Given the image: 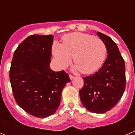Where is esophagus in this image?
I'll return each mask as SVG.
<instances>
[{
	"label": "esophagus",
	"mask_w": 135,
	"mask_h": 135,
	"mask_svg": "<svg viewBox=\"0 0 135 135\" xmlns=\"http://www.w3.org/2000/svg\"><path fill=\"white\" fill-rule=\"evenodd\" d=\"M69 78H70V80H73V79H74V76H72V75H70H70H69Z\"/></svg>",
	"instance_id": "1"
}]
</instances>
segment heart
<instances>
[{
    "mask_svg": "<svg viewBox=\"0 0 135 135\" xmlns=\"http://www.w3.org/2000/svg\"><path fill=\"white\" fill-rule=\"evenodd\" d=\"M52 52L60 68L66 67L73 57V70L88 74L101 66L107 48L104 42L93 35L76 32L64 36L62 44L54 42Z\"/></svg>",
    "mask_w": 135,
    "mask_h": 135,
    "instance_id": "1",
    "label": "heart"
}]
</instances>
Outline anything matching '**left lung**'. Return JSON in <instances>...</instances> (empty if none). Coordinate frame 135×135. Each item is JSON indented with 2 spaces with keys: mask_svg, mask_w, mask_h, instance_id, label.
I'll return each instance as SVG.
<instances>
[{
  "mask_svg": "<svg viewBox=\"0 0 135 135\" xmlns=\"http://www.w3.org/2000/svg\"><path fill=\"white\" fill-rule=\"evenodd\" d=\"M104 43L107 57L103 66L92 75L84 78L80 91L81 103L87 110L103 114L114 108L126 89V66L118 46L109 36L97 33Z\"/></svg>",
  "mask_w": 135,
  "mask_h": 135,
  "instance_id": "1",
  "label": "left lung"
}]
</instances>
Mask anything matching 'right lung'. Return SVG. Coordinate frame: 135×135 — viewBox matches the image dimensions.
I'll list each match as a JSON object with an SVG mask.
<instances>
[{
	"label": "right lung",
	"mask_w": 135,
	"mask_h": 135,
	"mask_svg": "<svg viewBox=\"0 0 135 135\" xmlns=\"http://www.w3.org/2000/svg\"><path fill=\"white\" fill-rule=\"evenodd\" d=\"M54 36L31 35L13 55L9 80L15 100L28 114L40 118L54 114L59 107L61 91L70 79L66 73L50 66Z\"/></svg>",
	"instance_id": "right-lung-1"
}]
</instances>
